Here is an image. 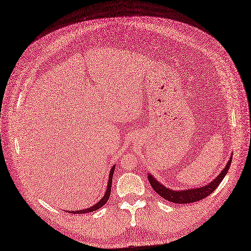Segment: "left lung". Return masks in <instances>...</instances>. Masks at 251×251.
I'll return each mask as SVG.
<instances>
[{"label":"left lung","instance_id":"8db88e82","mask_svg":"<svg viewBox=\"0 0 251 251\" xmlns=\"http://www.w3.org/2000/svg\"><path fill=\"white\" fill-rule=\"evenodd\" d=\"M232 155L226 162L225 169L216 176L214 180H212L210 183H208L205 186L193 188V189H185V190H173L171 188H168L161 184L158 180H156L151 174H148V180L151 184V187L154 189L155 192L159 194L162 198L169 200L174 203L177 204H185V203H192V202L199 201L207 197L210 193H212L217 187L220 185V183L223 181V178L226 175L229 171V168L232 161Z\"/></svg>","mask_w":251,"mask_h":251}]
</instances>
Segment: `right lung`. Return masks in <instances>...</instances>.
<instances>
[{
    "label": "right lung",
    "instance_id": "right-lung-1",
    "mask_svg": "<svg viewBox=\"0 0 251 251\" xmlns=\"http://www.w3.org/2000/svg\"><path fill=\"white\" fill-rule=\"evenodd\" d=\"M115 165L114 164L110 172H109V176H108V182H107V187H106V191L104 193V196L100 199V201H98L96 204L92 205L91 207L89 208H85V209H79V210H69V212L71 213H76V214H81V213H88V212H92L94 210H97L99 208H101L107 201H108L109 199V196H110V193H111V184H112V176H113V173H114V170H115Z\"/></svg>",
    "mask_w": 251,
    "mask_h": 251
}]
</instances>
